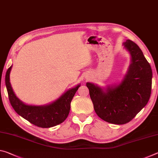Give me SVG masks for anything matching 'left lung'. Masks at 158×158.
<instances>
[{
	"mask_svg": "<svg viewBox=\"0 0 158 158\" xmlns=\"http://www.w3.org/2000/svg\"><path fill=\"white\" fill-rule=\"evenodd\" d=\"M130 53V64L121 81L106 87L87 82L90 97L98 116L109 123L130 122L145 106L151 93V67L135 42L123 43Z\"/></svg>",
	"mask_w": 158,
	"mask_h": 158,
	"instance_id": "8db88e82",
	"label": "left lung"
}]
</instances>
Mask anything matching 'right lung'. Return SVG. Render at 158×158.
I'll return each instance as SVG.
<instances>
[{
	"instance_id": "1",
	"label": "right lung",
	"mask_w": 158,
	"mask_h": 158,
	"mask_svg": "<svg viewBox=\"0 0 158 158\" xmlns=\"http://www.w3.org/2000/svg\"><path fill=\"white\" fill-rule=\"evenodd\" d=\"M12 68V65L8 68L5 74V85L10 104L15 111L31 123L43 128L56 126L65 121L70 110L71 101L81 84L69 89L56 100L47 105H27L17 98L12 89L10 79Z\"/></svg>"
}]
</instances>
